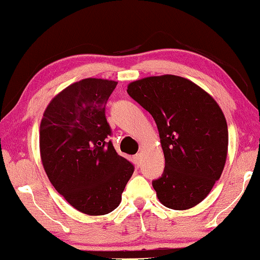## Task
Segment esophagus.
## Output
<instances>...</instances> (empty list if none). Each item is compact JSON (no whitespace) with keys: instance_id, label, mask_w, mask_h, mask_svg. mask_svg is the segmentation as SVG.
<instances>
[{"instance_id":"1","label":"esophagus","mask_w":260,"mask_h":260,"mask_svg":"<svg viewBox=\"0 0 260 260\" xmlns=\"http://www.w3.org/2000/svg\"><path fill=\"white\" fill-rule=\"evenodd\" d=\"M135 159L136 160H139V159H141V153H137L135 155Z\"/></svg>"}]
</instances>
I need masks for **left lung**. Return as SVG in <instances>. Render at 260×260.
I'll use <instances>...</instances> for the list:
<instances>
[{"instance_id": "left-lung-1", "label": "left lung", "mask_w": 260, "mask_h": 260, "mask_svg": "<svg viewBox=\"0 0 260 260\" xmlns=\"http://www.w3.org/2000/svg\"><path fill=\"white\" fill-rule=\"evenodd\" d=\"M127 94L152 115L165 157L152 181L164 206L199 205L221 177L228 154V125L217 102L190 80L165 74L136 80Z\"/></svg>"}]
</instances>
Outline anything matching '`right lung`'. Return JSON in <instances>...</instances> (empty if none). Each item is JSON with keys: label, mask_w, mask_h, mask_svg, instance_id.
<instances>
[{"label": "right lung", "mask_w": 260, "mask_h": 260, "mask_svg": "<svg viewBox=\"0 0 260 260\" xmlns=\"http://www.w3.org/2000/svg\"><path fill=\"white\" fill-rule=\"evenodd\" d=\"M117 82L87 78L51 100L39 129V150L49 180L70 205L90 216L116 209L134 165L117 154L106 103Z\"/></svg>", "instance_id": "right-lung-1"}]
</instances>
